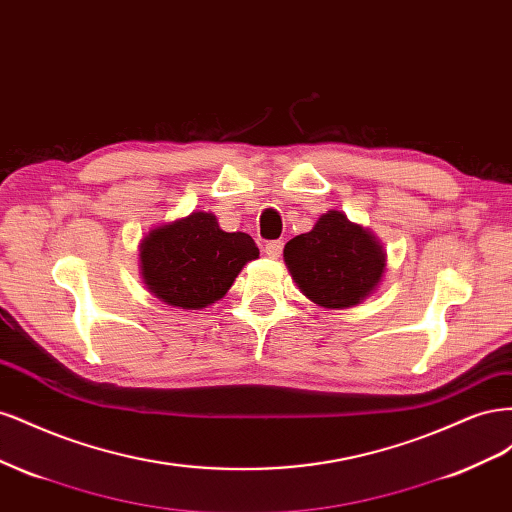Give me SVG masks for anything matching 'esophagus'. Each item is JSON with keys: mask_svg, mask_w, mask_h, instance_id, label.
Returning <instances> with one entry per match:
<instances>
[{"mask_svg": "<svg viewBox=\"0 0 512 512\" xmlns=\"http://www.w3.org/2000/svg\"><path fill=\"white\" fill-rule=\"evenodd\" d=\"M282 250H284V241H269L265 245V254L269 258H280L282 256Z\"/></svg>", "mask_w": 512, "mask_h": 512, "instance_id": "esophagus-1", "label": "esophagus"}]
</instances>
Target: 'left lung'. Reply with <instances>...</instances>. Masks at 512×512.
<instances>
[{"label":"left lung","mask_w":512,"mask_h":512,"mask_svg":"<svg viewBox=\"0 0 512 512\" xmlns=\"http://www.w3.org/2000/svg\"><path fill=\"white\" fill-rule=\"evenodd\" d=\"M284 260L305 297L324 309L359 305L386 267L380 241L342 211H327L312 230L290 239Z\"/></svg>","instance_id":"1"}]
</instances>
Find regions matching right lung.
I'll return each instance as SVG.
<instances>
[{"mask_svg": "<svg viewBox=\"0 0 512 512\" xmlns=\"http://www.w3.org/2000/svg\"><path fill=\"white\" fill-rule=\"evenodd\" d=\"M258 254L250 235L226 232L213 213L194 211L153 228L141 241V273L160 301L179 309H203L220 301Z\"/></svg>", "mask_w": 512, "mask_h": 512, "instance_id": "right-lung-1", "label": "right lung"}]
</instances>
